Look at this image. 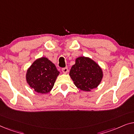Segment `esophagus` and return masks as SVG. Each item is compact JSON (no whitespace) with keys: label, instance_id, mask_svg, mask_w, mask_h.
Wrapping results in <instances>:
<instances>
[{"label":"esophagus","instance_id":"34e87169","mask_svg":"<svg viewBox=\"0 0 134 134\" xmlns=\"http://www.w3.org/2000/svg\"><path fill=\"white\" fill-rule=\"evenodd\" d=\"M62 72H63L64 74H66V73L68 72V68L67 67L63 68H62Z\"/></svg>","mask_w":134,"mask_h":134}]
</instances>
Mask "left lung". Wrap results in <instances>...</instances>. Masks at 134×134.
<instances>
[{
  "instance_id": "1",
  "label": "left lung",
  "mask_w": 134,
  "mask_h": 134,
  "mask_svg": "<svg viewBox=\"0 0 134 134\" xmlns=\"http://www.w3.org/2000/svg\"><path fill=\"white\" fill-rule=\"evenodd\" d=\"M69 76L78 88L90 91L99 85L103 73L98 64L92 59L80 57L76 58V63L71 67Z\"/></svg>"
}]
</instances>
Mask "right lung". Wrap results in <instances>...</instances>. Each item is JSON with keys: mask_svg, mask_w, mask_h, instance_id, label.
<instances>
[{"mask_svg": "<svg viewBox=\"0 0 134 134\" xmlns=\"http://www.w3.org/2000/svg\"><path fill=\"white\" fill-rule=\"evenodd\" d=\"M59 73L52 62L41 57L36 60L27 69L26 80L36 92L45 94L52 89Z\"/></svg>", "mask_w": 134, "mask_h": 134, "instance_id": "1", "label": "right lung"}]
</instances>
